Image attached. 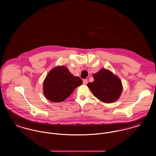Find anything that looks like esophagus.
<instances>
[{
  "label": "esophagus",
  "instance_id": "1",
  "mask_svg": "<svg viewBox=\"0 0 156 156\" xmlns=\"http://www.w3.org/2000/svg\"><path fill=\"white\" fill-rule=\"evenodd\" d=\"M88 80L87 79H85V80H83V83L84 84V85H87V83H88Z\"/></svg>",
  "mask_w": 156,
  "mask_h": 156
}]
</instances>
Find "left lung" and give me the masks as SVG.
Instances as JSON below:
<instances>
[{"instance_id":"1","label":"left lung","mask_w":156,"mask_h":156,"mask_svg":"<svg viewBox=\"0 0 156 156\" xmlns=\"http://www.w3.org/2000/svg\"><path fill=\"white\" fill-rule=\"evenodd\" d=\"M93 77L94 82L88 83L87 86L95 97L106 103L119 99L122 91V84L117 76L103 68L94 74Z\"/></svg>"}]
</instances>
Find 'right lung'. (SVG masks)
Instances as JSON below:
<instances>
[{
    "label": "right lung",
    "instance_id": "add662e5",
    "mask_svg": "<svg viewBox=\"0 0 156 156\" xmlns=\"http://www.w3.org/2000/svg\"><path fill=\"white\" fill-rule=\"evenodd\" d=\"M82 83V80L73 76L67 67L57 66L46 76L43 83V93L45 98L52 102H62Z\"/></svg>",
    "mask_w": 156,
    "mask_h": 156
}]
</instances>
